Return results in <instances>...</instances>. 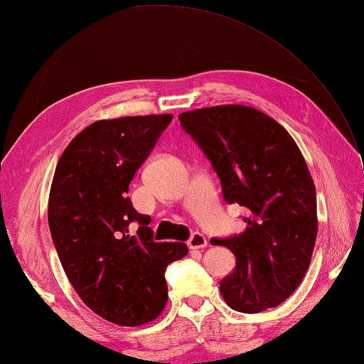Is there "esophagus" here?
<instances>
[{
    "instance_id": "obj_1",
    "label": "esophagus",
    "mask_w": 364,
    "mask_h": 364,
    "mask_svg": "<svg viewBox=\"0 0 364 364\" xmlns=\"http://www.w3.org/2000/svg\"><path fill=\"white\" fill-rule=\"evenodd\" d=\"M208 246V240L203 233H193L192 238L188 240V247L190 250H203V247Z\"/></svg>"
}]
</instances>
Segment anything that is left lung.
I'll return each mask as SVG.
<instances>
[{
  "mask_svg": "<svg viewBox=\"0 0 364 364\" xmlns=\"http://www.w3.org/2000/svg\"><path fill=\"white\" fill-rule=\"evenodd\" d=\"M178 119L218 172L225 201L247 209L245 232L211 240L237 257L222 297L243 314L278 307L307 273L318 232L315 183L301 150L252 107L198 108Z\"/></svg>",
  "mask_w": 364,
  "mask_h": 364,
  "instance_id": "obj_1",
  "label": "left lung"
}]
</instances>
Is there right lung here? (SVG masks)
<instances>
[{
    "label": "right lung",
    "instance_id": "add662e5",
    "mask_svg": "<svg viewBox=\"0 0 364 364\" xmlns=\"http://www.w3.org/2000/svg\"><path fill=\"white\" fill-rule=\"evenodd\" d=\"M172 114L100 119L63 150L49 192L48 220L70 283L94 314L140 326L168 302L166 267L187 256L183 243H156L150 218L127 196ZM137 221L136 234L130 225Z\"/></svg>",
    "mask_w": 364,
    "mask_h": 364
}]
</instances>
